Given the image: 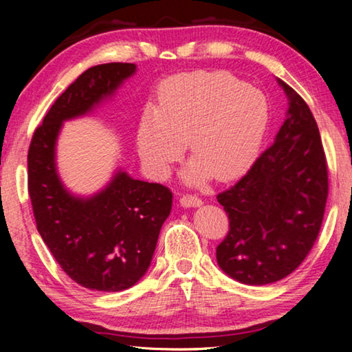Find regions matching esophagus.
Wrapping results in <instances>:
<instances>
[{
  "label": "esophagus",
  "mask_w": 352,
  "mask_h": 352,
  "mask_svg": "<svg viewBox=\"0 0 352 352\" xmlns=\"http://www.w3.org/2000/svg\"><path fill=\"white\" fill-rule=\"evenodd\" d=\"M180 205L183 208H195L201 205V200L197 197V195L192 194H184L180 197Z\"/></svg>",
  "instance_id": "obj_1"
}]
</instances>
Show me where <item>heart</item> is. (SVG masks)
Listing matches in <instances>:
<instances>
[{
  "label": "heart",
  "mask_w": 352,
  "mask_h": 352,
  "mask_svg": "<svg viewBox=\"0 0 352 352\" xmlns=\"http://www.w3.org/2000/svg\"><path fill=\"white\" fill-rule=\"evenodd\" d=\"M267 121L264 94L225 71H199L164 83L155 110L141 118L136 146L155 177L168 174L188 144L194 158L184 180H230L254 162Z\"/></svg>",
  "instance_id": "1"
}]
</instances>
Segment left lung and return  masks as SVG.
Here are the masks:
<instances>
[{"mask_svg": "<svg viewBox=\"0 0 352 352\" xmlns=\"http://www.w3.org/2000/svg\"><path fill=\"white\" fill-rule=\"evenodd\" d=\"M289 110L275 142L234 186L217 195L230 231L216 250L226 275L248 285L276 283L317 241L327 200V164L318 126L287 83Z\"/></svg>", "mask_w": 352, "mask_h": 352, "instance_id": "obj_1", "label": "left lung"}]
</instances>
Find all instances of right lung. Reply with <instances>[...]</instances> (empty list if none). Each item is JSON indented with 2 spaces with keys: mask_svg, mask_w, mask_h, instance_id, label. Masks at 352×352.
I'll list each match as a JSON object with an SVG mask.
<instances>
[{
  "mask_svg": "<svg viewBox=\"0 0 352 352\" xmlns=\"http://www.w3.org/2000/svg\"><path fill=\"white\" fill-rule=\"evenodd\" d=\"M135 71V63L88 68L52 104L29 146L28 189L38 233L62 270L90 290H126L146 275L172 208L168 188L121 169L90 197L71 194L57 172L62 124L91 113Z\"/></svg>",
  "mask_w": 352,
  "mask_h": 352,
  "instance_id": "add662e5",
  "label": "right lung"
}]
</instances>
